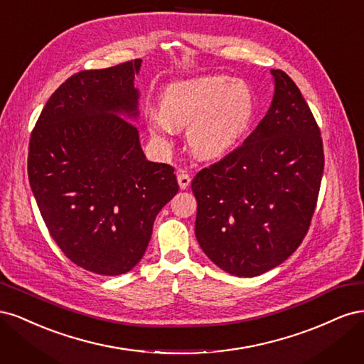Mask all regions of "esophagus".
Returning <instances> with one entry per match:
<instances>
[{
  "label": "esophagus",
  "instance_id": "34e87169",
  "mask_svg": "<svg viewBox=\"0 0 364 364\" xmlns=\"http://www.w3.org/2000/svg\"><path fill=\"white\" fill-rule=\"evenodd\" d=\"M178 183H179V186H181V190L188 188L190 183H191L190 174H186V173H179V174H178Z\"/></svg>",
  "mask_w": 364,
  "mask_h": 364
}]
</instances>
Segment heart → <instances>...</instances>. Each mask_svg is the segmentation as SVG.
<instances>
[{
    "mask_svg": "<svg viewBox=\"0 0 364 364\" xmlns=\"http://www.w3.org/2000/svg\"><path fill=\"white\" fill-rule=\"evenodd\" d=\"M161 111L147 117L150 134L168 146L176 129L188 127V144L202 159H218L232 151L253 123L257 97L243 80L203 75L165 87Z\"/></svg>",
    "mask_w": 364,
    "mask_h": 364,
    "instance_id": "1",
    "label": "heart"
}]
</instances>
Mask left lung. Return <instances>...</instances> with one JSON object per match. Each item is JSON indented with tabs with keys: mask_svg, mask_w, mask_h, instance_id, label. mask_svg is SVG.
I'll return each mask as SVG.
<instances>
[{
	"mask_svg": "<svg viewBox=\"0 0 364 364\" xmlns=\"http://www.w3.org/2000/svg\"><path fill=\"white\" fill-rule=\"evenodd\" d=\"M269 111L243 144L200 170L196 238L205 255L235 277L279 266L308 232L323 174L321 130L290 77L270 71Z\"/></svg>",
	"mask_w": 364,
	"mask_h": 364,
	"instance_id": "8db88e82",
	"label": "left lung"
}]
</instances>
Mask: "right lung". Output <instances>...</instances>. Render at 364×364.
<instances>
[{
    "mask_svg": "<svg viewBox=\"0 0 364 364\" xmlns=\"http://www.w3.org/2000/svg\"><path fill=\"white\" fill-rule=\"evenodd\" d=\"M141 62L71 75L28 144V181L50 235L74 264L105 277L136 266L158 213L179 191L171 165L146 159L132 123Z\"/></svg>",
    "mask_w": 364,
    "mask_h": 364,
    "instance_id": "add662e5",
    "label": "right lung"
}]
</instances>
